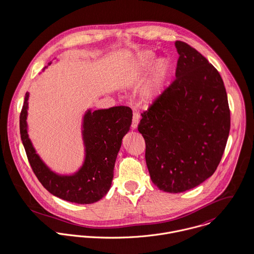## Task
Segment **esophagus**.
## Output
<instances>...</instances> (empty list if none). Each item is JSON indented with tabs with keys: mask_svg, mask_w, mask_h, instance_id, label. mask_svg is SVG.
Listing matches in <instances>:
<instances>
[{
	"mask_svg": "<svg viewBox=\"0 0 254 254\" xmlns=\"http://www.w3.org/2000/svg\"><path fill=\"white\" fill-rule=\"evenodd\" d=\"M139 121H140V114L137 113V112H134V114H133V119H132V125H131V127H132L133 130L137 129L138 124H139Z\"/></svg>",
	"mask_w": 254,
	"mask_h": 254,
	"instance_id": "obj_1",
	"label": "esophagus"
}]
</instances>
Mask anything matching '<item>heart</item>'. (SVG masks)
<instances>
[{
    "instance_id": "obj_1",
    "label": "heart",
    "mask_w": 254,
    "mask_h": 254,
    "mask_svg": "<svg viewBox=\"0 0 254 254\" xmlns=\"http://www.w3.org/2000/svg\"><path fill=\"white\" fill-rule=\"evenodd\" d=\"M151 50H144L127 64L121 81L125 86L137 84L152 65L149 76L139 92L140 101L145 105L155 103L163 94L165 85L172 71V62L168 58H159Z\"/></svg>"
}]
</instances>
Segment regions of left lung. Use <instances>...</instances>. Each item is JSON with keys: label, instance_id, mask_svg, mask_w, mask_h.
Wrapping results in <instances>:
<instances>
[{"label": "left lung", "instance_id": "1", "mask_svg": "<svg viewBox=\"0 0 254 254\" xmlns=\"http://www.w3.org/2000/svg\"><path fill=\"white\" fill-rule=\"evenodd\" d=\"M176 79L138 125L152 183L178 193L213 175L230 132V109L216 68L195 49L176 41Z\"/></svg>", "mask_w": 254, "mask_h": 254}]
</instances>
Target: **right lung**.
Returning <instances> with one entry per match:
<instances>
[{"label":"right lung","mask_w":254,"mask_h":254,"mask_svg":"<svg viewBox=\"0 0 254 254\" xmlns=\"http://www.w3.org/2000/svg\"><path fill=\"white\" fill-rule=\"evenodd\" d=\"M51 64L52 62L48 64V66ZM28 100L29 93L27 92L20 113V137L38 180L53 195L66 201L90 204L102 199L110 189L122 139L130 130L132 109L128 107L94 111L92 109H87L81 125L84 145L83 164L72 174H59L43 161L29 138Z\"/></svg>","instance_id":"1"}]
</instances>
